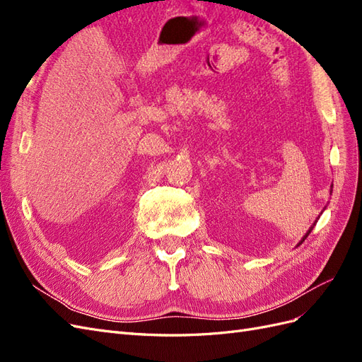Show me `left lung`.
<instances>
[{
	"label": "left lung",
	"instance_id": "1",
	"mask_svg": "<svg viewBox=\"0 0 362 362\" xmlns=\"http://www.w3.org/2000/svg\"><path fill=\"white\" fill-rule=\"evenodd\" d=\"M331 193H332V190H331ZM315 223H317V221H315V222H314V223H313V225H311V228H310V229H308V231H306V234H305V235H303V237H302V240H300V242H299V243H298V246H300V245H302V243H303V242H305V238H306V237H308V235H310V233H311V231H313V228H314V226H315Z\"/></svg>",
	"mask_w": 362,
	"mask_h": 362
}]
</instances>
